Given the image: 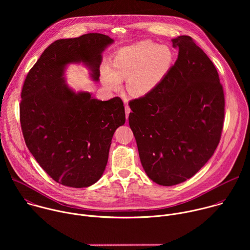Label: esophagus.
<instances>
[{"label": "esophagus", "instance_id": "obj_1", "mask_svg": "<svg viewBox=\"0 0 250 250\" xmlns=\"http://www.w3.org/2000/svg\"><path fill=\"white\" fill-rule=\"evenodd\" d=\"M125 118L128 119V116H129V114H130V109H129V106H128L127 104H125Z\"/></svg>", "mask_w": 250, "mask_h": 250}]
</instances>
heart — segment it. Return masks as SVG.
Returning <instances> with one entry per match:
<instances>
[{
  "mask_svg": "<svg viewBox=\"0 0 250 250\" xmlns=\"http://www.w3.org/2000/svg\"><path fill=\"white\" fill-rule=\"evenodd\" d=\"M173 59L170 47L140 42L119 49L110 66L101 68V80L108 90H118L122 87V79H126L125 87L131 96H146L165 78Z\"/></svg>",
  "mask_w": 250,
  "mask_h": 250,
  "instance_id": "obj_1",
  "label": "heart"
}]
</instances>
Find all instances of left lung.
<instances>
[{
	"mask_svg": "<svg viewBox=\"0 0 250 250\" xmlns=\"http://www.w3.org/2000/svg\"><path fill=\"white\" fill-rule=\"evenodd\" d=\"M179 54L149 94L129 103L128 124L150 179L173 186L212 156L222 134L225 96L218 71L187 35L172 40Z\"/></svg>",
	"mask_w": 250,
	"mask_h": 250,
	"instance_id": "8db88e82",
	"label": "left lung"
}]
</instances>
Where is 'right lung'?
I'll return each instance as SVG.
<instances>
[{"label":"right lung","mask_w":250,"mask_h":250,"mask_svg":"<svg viewBox=\"0 0 250 250\" xmlns=\"http://www.w3.org/2000/svg\"><path fill=\"white\" fill-rule=\"evenodd\" d=\"M113 42L97 32L58 40L29 70L22 87L20 116L25 145L52 179L67 187L85 188L100 179L125 114L119 97L100 101L71 89L65 70L68 64L82 63L98 82L102 53Z\"/></svg>","instance_id":"obj_1"}]
</instances>
